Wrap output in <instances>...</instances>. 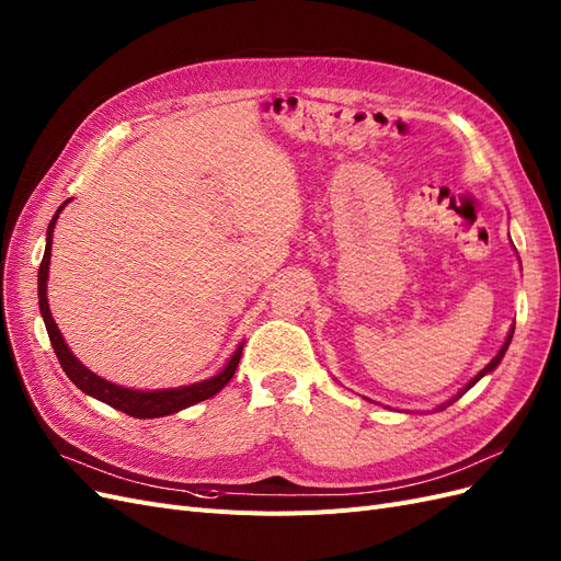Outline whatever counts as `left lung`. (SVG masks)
Returning <instances> with one entry per match:
<instances>
[{"instance_id":"8db88e82","label":"left lung","mask_w":561,"mask_h":561,"mask_svg":"<svg viewBox=\"0 0 561 561\" xmlns=\"http://www.w3.org/2000/svg\"><path fill=\"white\" fill-rule=\"evenodd\" d=\"M513 333H515V327H511V331H508V335H505V342H503V345H501V350H499V354L490 360V364H486L476 377H471V379H468V382H466V387H461L455 396H449V399L447 401H443L440 405H436V410H445V408H449L451 403H455V401H459L461 399V396L468 391V389H471V387H476L478 382H480V379L484 377V375H490L499 364H501V358H503V354L505 352H508V345H511V340H513Z\"/></svg>"}]
</instances>
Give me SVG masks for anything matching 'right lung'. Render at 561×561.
Instances as JSON below:
<instances>
[{
	"label": "right lung",
	"mask_w": 561,
	"mask_h": 561,
	"mask_svg": "<svg viewBox=\"0 0 561 561\" xmlns=\"http://www.w3.org/2000/svg\"><path fill=\"white\" fill-rule=\"evenodd\" d=\"M69 203H71V197L58 207V211L53 214V219L48 224V230H46V251H44V259H42V265H39V284H37V288H39V312L44 317L53 352H56L65 375L85 396H93V399H98V401H102L106 405H112V408H116V410H121L125 414H130V417H137V420L168 417V414H174L179 410H186V408H191L195 403L211 399L214 393H219L230 382V377L234 375V370H238L244 342H240L238 350L230 354V358L226 360V366L216 375H211L207 379H201V382H193V385L172 387V389H151V391H147V389H128V387H123V385L110 382V379H104V377L95 375L93 370H88L81 364V360L77 358V354L69 350V345H67L60 329H58L56 319H53V314H50L48 294H46L48 291V265H50L53 228H56V224L60 219V211Z\"/></svg>",
	"instance_id": "right-lung-1"
}]
</instances>
